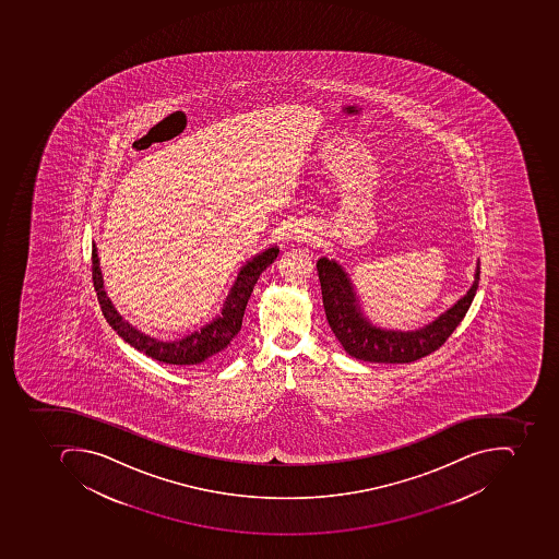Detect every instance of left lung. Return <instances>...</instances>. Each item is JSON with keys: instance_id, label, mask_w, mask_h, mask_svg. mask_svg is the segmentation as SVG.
<instances>
[{"instance_id": "obj_1", "label": "left lung", "mask_w": 559, "mask_h": 559, "mask_svg": "<svg viewBox=\"0 0 559 559\" xmlns=\"http://www.w3.org/2000/svg\"><path fill=\"white\" fill-rule=\"evenodd\" d=\"M317 269L326 320L345 353L356 359L389 365L414 362L438 350L467 314L480 278V270L477 269L471 290L431 325L416 332H392L372 326L360 314L353 285L341 265L333 260L330 262L329 258H320Z\"/></svg>"}]
</instances>
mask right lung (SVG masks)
<instances>
[{
	"label": "right lung",
	"instance_id": "1",
	"mask_svg": "<svg viewBox=\"0 0 559 559\" xmlns=\"http://www.w3.org/2000/svg\"><path fill=\"white\" fill-rule=\"evenodd\" d=\"M277 254V248H270V250L254 257L251 262L246 263L239 272L238 278L234 282L221 317L215 318L211 325L203 326L200 332L191 333L187 338L176 342H158L155 338L147 337L139 330L128 325L127 321L119 317L115 306L109 301V297L106 296V290H104L99 258H97L95 246H92V281H94V289L97 293L104 318L115 329L119 337L128 342L131 347H135L136 350L158 360V362H166V365L205 368V366L215 365L227 353L230 342L241 330L246 305H248V299L253 293L258 277L270 263H274Z\"/></svg>",
	"mask_w": 559,
	"mask_h": 559
}]
</instances>
